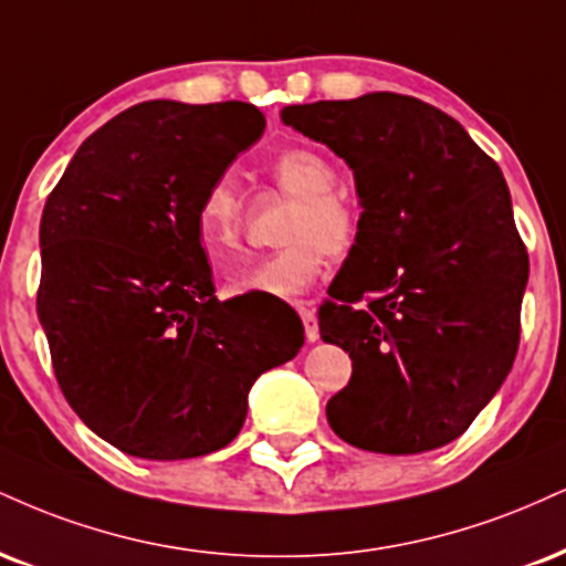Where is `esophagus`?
<instances>
[{"mask_svg": "<svg viewBox=\"0 0 566 566\" xmlns=\"http://www.w3.org/2000/svg\"><path fill=\"white\" fill-rule=\"evenodd\" d=\"M301 318H303V329H305V339H308V343H316L318 339V318H316V313H313L311 308H301Z\"/></svg>", "mask_w": 566, "mask_h": 566, "instance_id": "obj_1", "label": "esophagus"}]
</instances>
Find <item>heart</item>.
<instances>
[{
	"instance_id": "obj_1",
	"label": "heart",
	"mask_w": 566,
	"mask_h": 566,
	"mask_svg": "<svg viewBox=\"0 0 566 566\" xmlns=\"http://www.w3.org/2000/svg\"><path fill=\"white\" fill-rule=\"evenodd\" d=\"M269 174L284 195L295 197L282 229L287 244L255 261H244L229 274L223 290L231 297L303 295L322 274L326 253H350L358 240L356 208L348 195L335 189L337 171L322 153L308 147L279 149L269 163ZM195 234L213 261H223L240 250L244 200L231 174L216 176L202 192L195 213Z\"/></svg>"
}]
</instances>
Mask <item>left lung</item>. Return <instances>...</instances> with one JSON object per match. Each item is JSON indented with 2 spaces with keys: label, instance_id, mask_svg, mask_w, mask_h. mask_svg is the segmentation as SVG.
I'll list each match as a JSON object with an SVG mask.
<instances>
[{
  "label": "left lung",
  "instance_id": "obj_1",
  "mask_svg": "<svg viewBox=\"0 0 566 566\" xmlns=\"http://www.w3.org/2000/svg\"><path fill=\"white\" fill-rule=\"evenodd\" d=\"M282 120L348 163L364 208L318 311L324 343L353 358L329 427L364 451H434L467 432L520 348L530 263L499 163L406 94L290 105Z\"/></svg>",
  "mask_w": 566,
  "mask_h": 566
}]
</instances>
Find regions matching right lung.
<instances>
[{
  "label": "right lung",
  "mask_w": 566,
  "mask_h": 566,
  "mask_svg": "<svg viewBox=\"0 0 566 566\" xmlns=\"http://www.w3.org/2000/svg\"><path fill=\"white\" fill-rule=\"evenodd\" d=\"M263 128L248 102H142L88 136L46 197L36 311L54 377L128 455L229 446L255 379L303 348L295 311L218 301L195 234L208 184Z\"/></svg>",
  "instance_id": "add662e5"
}]
</instances>
